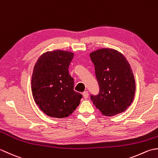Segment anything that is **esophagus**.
I'll use <instances>...</instances> for the list:
<instances>
[{"instance_id": "1", "label": "esophagus", "mask_w": 158, "mask_h": 158, "mask_svg": "<svg viewBox=\"0 0 158 158\" xmlns=\"http://www.w3.org/2000/svg\"><path fill=\"white\" fill-rule=\"evenodd\" d=\"M82 95H83V97L85 98V99L88 98V97H89V93H88V91H84L83 93H82Z\"/></svg>"}]
</instances>
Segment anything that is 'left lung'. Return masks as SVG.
Wrapping results in <instances>:
<instances>
[{
	"mask_svg": "<svg viewBox=\"0 0 158 158\" xmlns=\"http://www.w3.org/2000/svg\"><path fill=\"white\" fill-rule=\"evenodd\" d=\"M99 84L98 95L91 99L103 114L114 116L124 112L132 102L136 84L126 58L117 50L102 48L90 54Z\"/></svg>",
	"mask_w": 158,
	"mask_h": 158,
	"instance_id": "1",
	"label": "left lung"
}]
</instances>
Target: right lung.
<instances>
[{
    "label": "right lung",
    "mask_w": 158,
    "mask_h": 158,
    "mask_svg": "<svg viewBox=\"0 0 158 158\" xmlns=\"http://www.w3.org/2000/svg\"><path fill=\"white\" fill-rule=\"evenodd\" d=\"M73 53L56 50L44 53L34 67L31 89L35 102L51 117L65 118L76 110L82 95L73 90L69 73Z\"/></svg>",
    "instance_id": "obj_1"
}]
</instances>
